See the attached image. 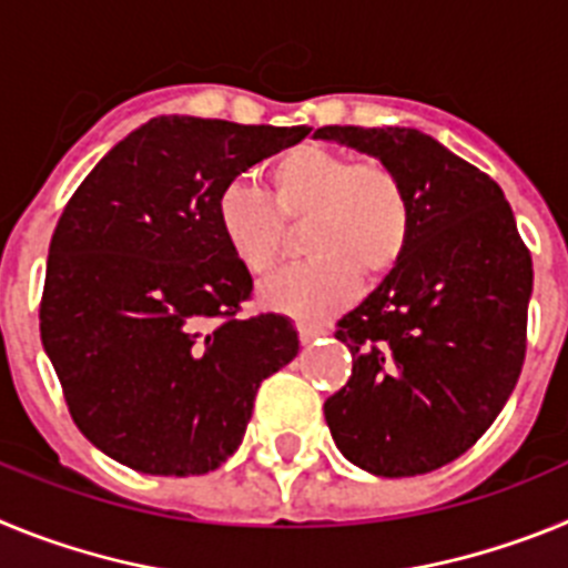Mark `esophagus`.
<instances>
[{
  "label": "esophagus",
  "instance_id": "esophagus-1",
  "mask_svg": "<svg viewBox=\"0 0 568 568\" xmlns=\"http://www.w3.org/2000/svg\"><path fill=\"white\" fill-rule=\"evenodd\" d=\"M318 335H324V327H318V324H307V321H298V338L301 344H313Z\"/></svg>",
  "mask_w": 568,
  "mask_h": 568
}]
</instances>
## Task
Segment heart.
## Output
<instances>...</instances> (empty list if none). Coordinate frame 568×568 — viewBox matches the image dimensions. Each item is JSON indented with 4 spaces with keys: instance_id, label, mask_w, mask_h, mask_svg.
Instances as JSON below:
<instances>
[{
    "instance_id": "heart-1",
    "label": "heart",
    "mask_w": 568,
    "mask_h": 568,
    "mask_svg": "<svg viewBox=\"0 0 568 568\" xmlns=\"http://www.w3.org/2000/svg\"><path fill=\"white\" fill-rule=\"evenodd\" d=\"M307 222L310 264L261 287L264 304L298 318L333 313L355 278L378 281L404 258L413 207L400 175L378 159L301 144L270 164V195L230 182L219 199V224L235 258L264 278L287 253V224Z\"/></svg>"
}]
</instances>
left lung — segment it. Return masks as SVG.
Masks as SVG:
<instances>
[{
    "label": "left lung",
    "mask_w": 568,
    "mask_h": 568,
    "mask_svg": "<svg viewBox=\"0 0 568 568\" xmlns=\"http://www.w3.org/2000/svg\"><path fill=\"white\" fill-rule=\"evenodd\" d=\"M315 139L389 164L413 207L404 258L338 321L353 375L324 418L349 464L426 475L460 458L518 384L531 255L504 190L433 135L329 124Z\"/></svg>",
    "instance_id": "8db88e82"
}]
</instances>
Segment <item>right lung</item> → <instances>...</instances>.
Here are the masks:
<instances>
[{
    "mask_svg": "<svg viewBox=\"0 0 568 568\" xmlns=\"http://www.w3.org/2000/svg\"><path fill=\"white\" fill-rule=\"evenodd\" d=\"M310 128L159 115L79 184L50 239L39 329L70 418L144 475H204L239 449L261 381L298 355L293 321L239 318L250 270L224 187Z\"/></svg>",
    "mask_w": 568,
    "mask_h": 568,
    "instance_id": "1",
    "label": "right lung"
}]
</instances>
